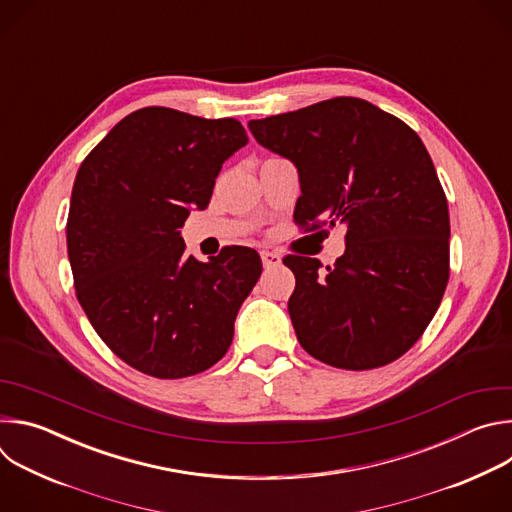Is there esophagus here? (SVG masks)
Wrapping results in <instances>:
<instances>
[{
  "instance_id": "obj_1",
  "label": "esophagus",
  "mask_w": 512,
  "mask_h": 512,
  "mask_svg": "<svg viewBox=\"0 0 512 512\" xmlns=\"http://www.w3.org/2000/svg\"><path fill=\"white\" fill-rule=\"evenodd\" d=\"M261 261H263V267L269 269V267H277L281 263V257L273 251H261Z\"/></svg>"
}]
</instances>
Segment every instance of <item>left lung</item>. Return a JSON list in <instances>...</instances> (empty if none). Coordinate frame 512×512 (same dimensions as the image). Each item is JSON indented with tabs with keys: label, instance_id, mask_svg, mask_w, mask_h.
Here are the masks:
<instances>
[{
	"label": "left lung",
	"instance_id": "obj_1",
	"mask_svg": "<svg viewBox=\"0 0 512 512\" xmlns=\"http://www.w3.org/2000/svg\"><path fill=\"white\" fill-rule=\"evenodd\" d=\"M263 148L296 164L294 221L308 231L346 225V251L320 271L285 255L296 275L287 302L308 354L346 371L403 356L435 316L450 279V214L419 135L356 97L249 121Z\"/></svg>",
	"mask_w": 512,
	"mask_h": 512
}]
</instances>
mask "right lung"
Returning <instances> with one entry per match:
<instances>
[{
  "label": "right lung",
  "instance_id": "obj_1",
  "mask_svg": "<svg viewBox=\"0 0 512 512\" xmlns=\"http://www.w3.org/2000/svg\"><path fill=\"white\" fill-rule=\"evenodd\" d=\"M231 117L143 107L83 160L66 221L77 300L101 340L156 379L198 375L221 360L261 259L231 245L208 263L184 255L190 210L206 208L227 158L247 143Z\"/></svg>",
  "mask_w": 512,
  "mask_h": 512
}]
</instances>
